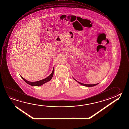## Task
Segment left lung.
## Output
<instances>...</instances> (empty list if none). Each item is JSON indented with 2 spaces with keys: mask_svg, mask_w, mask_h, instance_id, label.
<instances>
[{
  "mask_svg": "<svg viewBox=\"0 0 129 129\" xmlns=\"http://www.w3.org/2000/svg\"><path fill=\"white\" fill-rule=\"evenodd\" d=\"M75 80L76 81H77V80H76V79H75L74 78ZM79 84H80L81 85H83L84 86H88V87H91V86H96V85H97V84L98 83L95 84H85L82 83L81 82H80L79 81H77Z\"/></svg>",
  "mask_w": 129,
  "mask_h": 129,
  "instance_id": "left-lung-1",
  "label": "left lung"
}]
</instances>
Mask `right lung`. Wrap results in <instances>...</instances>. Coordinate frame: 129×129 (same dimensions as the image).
I'll return each mask as SVG.
<instances>
[{
	"label": "right lung",
	"instance_id": "right-lung-1",
	"mask_svg": "<svg viewBox=\"0 0 129 129\" xmlns=\"http://www.w3.org/2000/svg\"><path fill=\"white\" fill-rule=\"evenodd\" d=\"M53 73H54V68H53V70H52V73L48 77H47V78H46L45 79H43V80H40V81H35V82H30V81H28L27 80H26V79H24V78H23V77H22V76H21V77L27 83L29 84L30 85L32 86H38L43 85L46 82H47L48 81H50L51 79L52 78V77H53Z\"/></svg>",
	"mask_w": 129,
	"mask_h": 129
}]
</instances>
